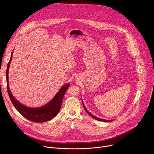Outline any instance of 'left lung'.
Returning <instances> with one entry per match:
<instances>
[{"mask_svg": "<svg viewBox=\"0 0 154 154\" xmlns=\"http://www.w3.org/2000/svg\"><path fill=\"white\" fill-rule=\"evenodd\" d=\"M82 103H83V108H84V109H85V110L86 112V113H87L90 116H91L93 118H94V119H96V120H98V121H103V122H112V121H113V120H106V119H100V118H97V117H96V116H95L93 115L91 113H90L87 110L86 108V107H85V105H84L83 102H82Z\"/></svg>", "mask_w": 154, "mask_h": 154, "instance_id": "left-lung-1", "label": "left lung"}]
</instances>
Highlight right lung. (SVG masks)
Returning <instances> with one entry per match:
<instances>
[{"label": "right lung", "instance_id": "add662e5", "mask_svg": "<svg viewBox=\"0 0 154 154\" xmlns=\"http://www.w3.org/2000/svg\"><path fill=\"white\" fill-rule=\"evenodd\" d=\"M13 57V52L8 63L6 77L7 91L10 99L17 111L28 120L34 122H43L53 119L59 112L63 96L69 86V83H67L62 86L55 97L46 105L39 108L27 107L19 102L11 94L8 85V70L10 62Z\"/></svg>", "mask_w": 154, "mask_h": 154}]
</instances>
